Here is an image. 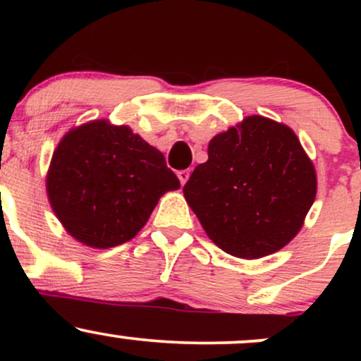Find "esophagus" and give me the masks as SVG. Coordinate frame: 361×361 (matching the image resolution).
Masks as SVG:
<instances>
[{
  "label": "esophagus",
  "mask_w": 361,
  "mask_h": 361,
  "mask_svg": "<svg viewBox=\"0 0 361 361\" xmlns=\"http://www.w3.org/2000/svg\"><path fill=\"white\" fill-rule=\"evenodd\" d=\"M178 178H180V183L185 185L190 178V169H181V171H178Z\"/></svg>",
  "instance_id": "esophagus-1"
}]
</instances>
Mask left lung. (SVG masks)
Returning <instances> with one entry per match:
<instances>
[{
  "mask_svg": "<svg viewBox=\"0 0 361 361\" xmlns=\"http://www.w3.org/2000/svg\"><path fill=\"white\" fill-rule=\"evenodd\" d=\"M316 169L295 132L251 115L209 142V159L183 186L207 235L235 258L256 259L295 238L314 204Z\"/></svg>",
  "mask_w": 361,
  "mask_h": 361,
  "instance_id": "obj_1",
  "label": "left lung"
}]
</instances>
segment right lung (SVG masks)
<instances>
[{"label":"right lung","instance_id":"right-lung-1","mask_svg":"<svg viewBox=\"0 0 361 361\" xmlns=\"http://www.w3.org/2000/svg\"><path fill=\"white\" fill-rule=\"evenodd\" d=\"M178 188L163 152L106 120L69 130L47 173L49 202L64 229L100 250L130 241L157 200Z\"/></svg>","mask_w":361,"mask_h":361}]
</instances>
